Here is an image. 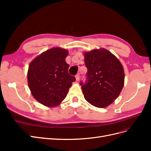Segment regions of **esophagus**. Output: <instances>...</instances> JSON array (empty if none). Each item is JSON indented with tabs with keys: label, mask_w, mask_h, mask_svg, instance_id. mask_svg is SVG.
Masks as SVG:
<instances>
[{
	"label": "esophagus",
	"mask_w": 151,
	"mask_h": 151,
	"mask_svg": "<svg viewBox=\"0 0 151 151\" xmlns=\"http://www.w3.org/2000/svg\"><path fill=\"white\" fill-rule=\"evenodd\" d=\"M76 79L77 81H79V79H80V74H77L76 76Z\"/></svg>",
	"instance_id": "34e87169"
}]
</instances>
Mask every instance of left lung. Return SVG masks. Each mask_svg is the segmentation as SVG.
<instances>
[{"mask_svg":"<svg viewBox=\"0 0 151 151\" xmlns=\"http://www.w3.org/2000/svg\"><path fill=\"white\" fill-rule=\"evenodd\" d=\"M84 62L88 69L86 81L80 83L84 98L96 107L108 106L118 97L124 85L122 63L104 48L86 52Z\"/></svg>","mask_w":151,"mask_h":151,"instance_id":"obj_1","label":"left lung"}]
</instances>
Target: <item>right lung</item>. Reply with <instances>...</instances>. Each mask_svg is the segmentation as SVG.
Wrapping results in <instances>:
<instances>
[{
	"label": "right lung",
	"mask_w": 151,
	"mask_h": 151,
	"mask_svg": "<svg viewBox=\"0 0 151 151\" xmlns=\"http://www.w3.org/2000/svg\"><path fill=\"white\" fill-rule=\"evenodd\" d=\"M68 51L52 48L32 61L28 71V83L33 96L45 106L54 107L67 96L74 76L68 72L65 58Z\"/></svg>",
	"instance_id": "1"
}]
</instances>
